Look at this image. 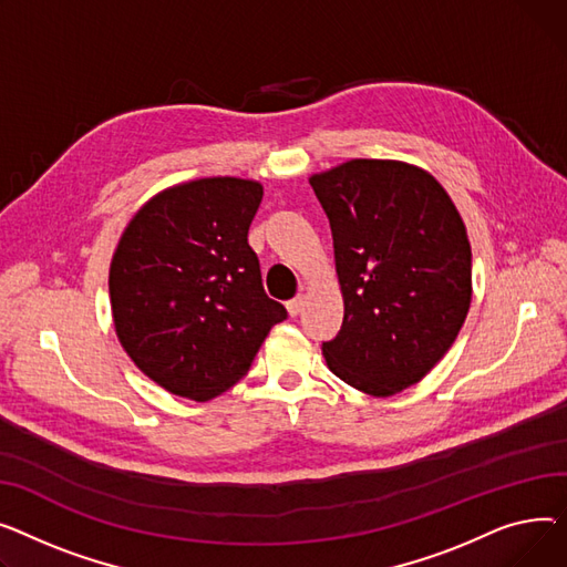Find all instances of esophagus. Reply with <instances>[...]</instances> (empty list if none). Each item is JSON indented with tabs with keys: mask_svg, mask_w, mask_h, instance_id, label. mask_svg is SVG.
<instances>
[{
	"mask_svg": "<svg viewBox=\"0 0 567 567\" xmlns=\"http://www.w3.org/2000/svg\"><path fill=\"white\" fill-rule=\"evenodd\" d=\"M305 305H307V297H305L302 292H299L297 297H292V299H290V302H288L286 307H288V313L295 318V316H299V313L305 311Z\"/></svg>",
	"mask_w": 567,
	"mask_h": 567,
	"instance_id": "esophagus-1",
	"label": "esophagus"
}]
</instances>
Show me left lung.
Masks as SVG:
<instances>
[{"label": "left lung", "instance_id": "left-lung-1", "mask_svg": "<svg viewBox=\"0 0 567 567\" xmlns=\"http://www.w3.org/2000/svg\"><path fill=\"white\" fill-rule=\"evenodd\" d=\"M334 238L343 324L329 371L378 398L425 378L472 305V247L446 189L419 166L350 159L309 178Z\"/></svg>", "mask_w": 567, "mask_h": 567}]
</instances>
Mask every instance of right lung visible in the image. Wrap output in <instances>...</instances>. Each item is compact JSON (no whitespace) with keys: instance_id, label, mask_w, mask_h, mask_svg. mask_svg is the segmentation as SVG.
<instances>
[{"instance_id":"1","label":"right lung","mask_w":567,"mask_h":567,"mask_svg":"<svg viewBox=\"0 0 567 567\" xmlns=\"http://www.w3.org/2000/svg\"><path fill=\"white\" fill-rule=\"evenodd\" d=\"M260 198L256 181L198 178L153 196L123 230L110 268L116 337L169 393H224L288 318L247 243Z\"/></svg>"}]
</instances>
